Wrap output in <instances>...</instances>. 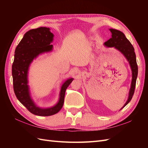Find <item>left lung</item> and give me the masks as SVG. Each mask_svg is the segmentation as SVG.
Listing matches in <instances>:
<instances>
[{
	"instance_id": "left-lung-1",
	"label": "left lung",
	"mask_w": 148,
	"mask_h": 148,
	"mask_svg": "<svg viewBox=\"0 0 148 148\" xmlns=\"http://www.w3.org/2000/svg\"><path fill=\"white\" fill-rule=\"evenodd\" d=\"M109 30L112 33V38L104 42V45L109 47H114L121 53H123V56L128 61L132 71L131 88L130 89L128 100L122 107V108H123L132 100L134 92H135L136 82L138 76V65L136 63V55L135 52H134L135 49H134L132 44L125 37V34L122 31L112 28L109 29Z\"/></svg>"
}]
</instances>
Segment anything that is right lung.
<instances>
[{
    "label": "right lung",
    "instance_id": "obj_1",
    "mask_svg": "<svg viewBox=\"0 0 148 148\" xmlns=\"http://www.w3.org/2000/svg\"><path fill=\"white\" fill-rule=\"evenodd\" d=\"M53 34L50 29L40 27L26 32L15 49L12 65L13 89L18 101L31 113L39 116H50L59 112L64 105L66 88L73 80L69 78L61 87L59 100L52 107L42 109L36 106L31 99L28 85V73L29 65L39 54L52 50Z\"/></svg>",
    "mask_w": 148,
    "mask_h": 148
}]
</instances>
